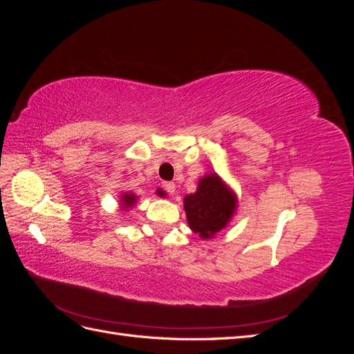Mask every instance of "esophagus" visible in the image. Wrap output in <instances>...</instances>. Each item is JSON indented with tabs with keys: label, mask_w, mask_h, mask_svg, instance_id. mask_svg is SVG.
Listing matches in <instances>:
<instances>
[{
	"label": "esophagus",
	"mask_w": 354,
	"mask_h": 354,
	"mask_svg": "<svg viewBox=\"0 0 354 354\" xmlns=\"http://www.w3.org/2000/svg\"><path fill=\"white\" fill-rule=\"evenodd\" d=\"M164 187H165V190L168 192V194H171V195H173L174 192H176V185L174 183H164Z\"/></svg>",
	"instance_id": "obj_1"
}]
</instances>
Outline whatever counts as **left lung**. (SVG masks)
Masks as SVG:
<instances>
[{
    "instance_id": "left-lung-1",
    "label": "left lung",
    "mask_w": 354,
    "mask_h": 354,
    "mask_svg": "<svg viewBox=\"0 0 354 354\" xmlns=\"http://www.w3.org/2000/svg\"><path fill=\"white\" fill-rule=\"evenodd\" d=\"M236 203V196L216 173L203 176L195 194L185 198L189 227L202 239L214 238L232 220Z\"/></svg>"
}]
</instances>
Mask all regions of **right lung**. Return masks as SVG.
<instances>
[{
    "label": "right lung",
    "instance_id": "right-lung-1",
    "mask_svg": "<svg viewBox=\"0 0 354 354\" xmlns=\"http://www.w3.org/2000/svg\"><path fill=\"white\" fill-rule=\"evenodd\" d=\"M137 202V196L134 195V194H124V195H121V207H122V209H128V208H131V207H134V203Z\"/></svg>",
    "mask_w": 354,
    "mask_h": 354
}]
</instances>
